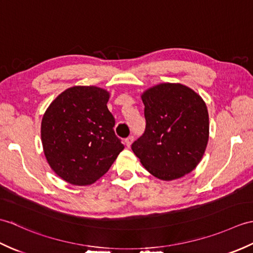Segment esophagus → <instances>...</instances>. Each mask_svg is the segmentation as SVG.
<instances>
[{"mask_svg": "<svg viewBox=\"0 0 253 253\" xmlns=\"http://www.w3.org/2000/svg\"><path fill=\"white\" fill-rule=\"evenodd\" d=\"M132 141H133V136H132V135L129 136V137H127V138L125 139V143H126V146H127L128 148H129V147L131 146Z\"/></svg>", "mask_w": 253, "mask_h": 253, "instance_id": "1", "label": "esophagus"}]
</instances>
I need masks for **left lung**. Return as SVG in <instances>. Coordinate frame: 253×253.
Listing matches in <instances>:
<instances>
[{
  "instance_id": "1",
  "label": "left lung",
  "mask_w": 253,
  "mask_h": 253,
  "mask_svg": "<svg viewBox=\"0 0 253 253\" xmlns=\"http://www.w3.org/2000/svg\"><path fill=\"white\" fill-rule=\"evenodd\" d=\"M146 129L131 144L149 173L180 178L200 162L209 140L207 105L180 84H161L142 94Z\"/></svg>"
}]
</instances>
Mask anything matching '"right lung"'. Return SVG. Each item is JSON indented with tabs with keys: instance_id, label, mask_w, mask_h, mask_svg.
<instances>
[{
	"instance_id": "1",
	"label": "right lung",
	"mask_w": 253,
	"mask_h": 253,
	"mask_svg": "<svg viewBox=\"0 0 253 253\" xmlns=\"http://www.w3.org/2000/svg\"><path fill=\"white\" fill-rule=\"evenodd\" d=\"M107 91L76 85L50 104L41 123V139L51 169L69 184L91 185L110 169L124 144L106 106Z\"/></svg>"
}]
</instances>
